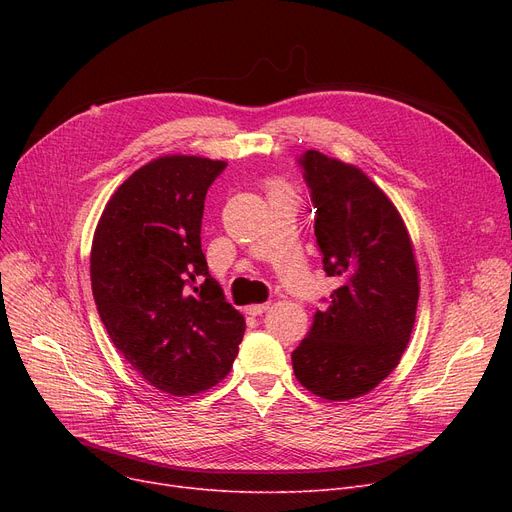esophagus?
<instances>
[{"label":"esophagus","mask_w":512,"mask_h":512,"mask_svg":"<svg viewBox=\"0 0 512 512\" xmlns=\"http://www.w3.org/2000/svg\"><path fill=\"white\" fill-rule=\"evenodd\" d=\"M267 309H270V303H255V305H249V307H247V313H249V315H261V313H265Z\"/></svg>","instance_id":"1"}]
</instances>
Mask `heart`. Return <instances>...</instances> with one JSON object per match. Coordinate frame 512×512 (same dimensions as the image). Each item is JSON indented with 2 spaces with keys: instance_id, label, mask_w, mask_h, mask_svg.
I'll list each match as a JSON object with an SVG mask.
<instances>
[{
  "instance_id": "obj_1",
  "label": "heart",
  "mask_w": 512,
  "mask_h": 512,
  "mask_svg": "<svg viewBox=\"0 0 512 512\" xmlns=\"http://www.w3.org/2000/svg\"><path fill=\"white\" fill-rule=\"evenodd\" d=\"M270 188H272V191H282V188H286V184L282 182V180H270Z\"/></svg>"
}]
</instances>
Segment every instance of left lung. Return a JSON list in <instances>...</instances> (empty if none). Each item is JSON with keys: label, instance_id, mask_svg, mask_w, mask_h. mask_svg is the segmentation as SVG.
I'll return each instance as SVG.
<instances>
[{"label": "left lung", "instance_id": "8db88e82", "mask_svg": "<svg viewBox=\"0 0 512 512\" xmlns=\"http://www.w3.org/2000/svg\"><path fill=\"white\" fill-rule=\"evenodd\" d=\"M301 166L317 207L324 272L338 288L330 307L313 315L292 369L311 394L351 400L384 382L405 353L419 267L405 220L359 166L319 151H307Z\"/></svg>", "mask_w": 512, "mask_h": 512}]
</instances>
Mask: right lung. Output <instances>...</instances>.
I'll return each mask as SVG.
<instances>
[{
    "label": "right lung",
    "instance_id": "right-lung-1",
    "mask_svg": "<svg viewBox=\"0 0 512 512\" xmlns=\"http://www.w3.org/2000/svg\"><path fill=\"white\" fill-rule=\"evenodd\" d=\"M226 161L170 153L132 172L105 203L91 288L122 357L155 390L193 396L222 382L245 317L207 272L203 203Z\"/></svg>",
    "mask_w": 512,
    "mask_h": 512
}]
</instances>
